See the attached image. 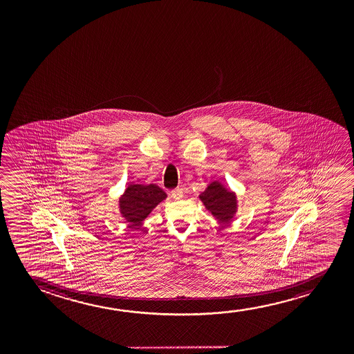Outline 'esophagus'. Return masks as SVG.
Returning <instances> with one entry per match:
<instances>
[{
  "instance_id": "34e87169",
  "label": "esophagus",
  "mask_w": 354,
  "mask_h": 354,
  "mask_svg": "<svg viewBox=\"0 0 354 354\" xmlns=\"http://www.w3.org/2000/svg\"><path fill=\"white\" fill-rule=\"evenodd\" d=\"M171 197L176 199V201H179V199L183 198V197H184V192H183V189H173V191H171Z\"/></svg>"
}]
</instances>
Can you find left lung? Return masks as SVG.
Returning <instances> with one entry per match:
<instances>
[{
    "label": "left lung",
    "instance_id": "8db88e82",
    "mask_svg": "<svg viewBox=\"0 0 354 354\" xmlns=\"http://www.w3.org/2000/svg\"><path fill=\"white\" fill-rule=\"evenodd\" d=\"M198 197L218 223H230L237 213V196L218 180L212 181Z\"/></svg>",
    "mask_w": 354,
    "mask_h": 354
}]
</instances>
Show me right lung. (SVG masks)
Masks as SVG:
<instances>
[{"label": "right lung", "mask_w": 354, "mask_h": 354, "mask_svg": "<svg viewBox=\"0 0 354 354\" xmlns=\"http://www.w3.org/2000/svg\"><path fill=\"white\" fill-rule=\"evenodd\" d=\"M165 198L167 194L156 184H131L120 197V213L131 226H139Z\"/></svg>", "instance_id": "1"}]
</instances>
